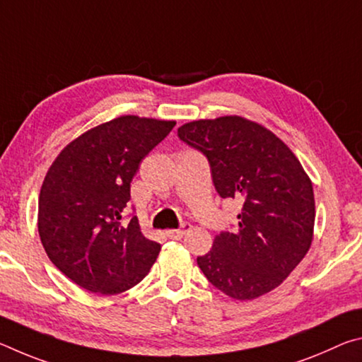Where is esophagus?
Instances as JSON below:
<instances>
[{
  "label": "esophagus",
  "instance_id": "34e87169",
  "mask_svg": "<svg viewBox=\"0 0 362 362\" xmlns=\"http://www.w3.org/2000/svg\"><path fill=\"white\" fill-rule=\"evenodd\" d=\"M192 223H188V222H183L182 225H180V228L179 230H169L168 231V236L169 238H173V240H180V238H183L187 235V233H189L192 231Z\"/></svg>",
  "mask_w": 362,
  "mask_h": 362
}]
</instances>
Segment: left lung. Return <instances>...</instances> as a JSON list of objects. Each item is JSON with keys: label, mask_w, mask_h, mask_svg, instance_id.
Here are the masks:
<instances>
[{"label": "left lung", "mask_w": 362, "mask_h": 362, "mask_svg": "<svg viewBox=\"0 0 362 362\" xmlns=\"http://www.w3.org/2000/svg\"><path fill=\"white\" fill-rule=\"evenodd\" d=\"M177 136L206 156L220 198L241 204L236 228L220 231L196 259L201 272L236 300L273 291L313 240L315 194L302 164L273 132L241 116L192 121Z\"/></svg>", "instance_id": "left-lung-1"}]
</instances>
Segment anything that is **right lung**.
I'll list each match as a JSON object with an SVG mask.
<instances>
[{"label": "right lung", "mask_w": 362, "mask_h": 362, "mask_svg": "<svg viewBox=\"0 0 362 362\" xmlns=\"http://www.w3.org/2000/svg\"><path fill=\"white\" fill-rule=\"evenodd\" d=\"M174 126L121 116L73 140L49 168L38 201L40 238L54 265L83 289L124 292L155 263L161 244L126 212L140 163Z\"/></svg>", "instance_id": "obj_1"}]
</instances>
